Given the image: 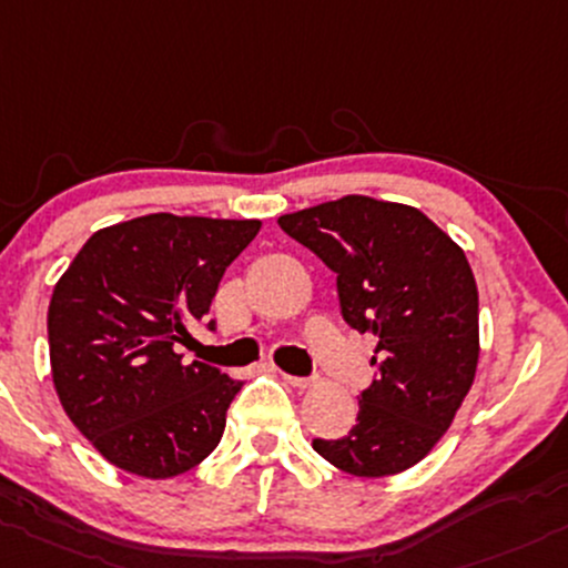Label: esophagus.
I'll list each match as a JSON object with an SVG mask.
<instances>
[{
	"mask_svg": "<svg viewBox=\"0 0 568 568\" xmlns=\"http://www.w3.org/2000/svg\"><path fill=\"white\" fill-rule=\"evenodd\" d=\"M280 375H283L291 386H296V389H307V386L315 384V378H300V375H288V373H280Z\"/></svg>",
	"mask_w": 568,
	"mask_h": 568,
	"instance_id": "obj_1",
	"label": "esophagus"
}]
</instances>
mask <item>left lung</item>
Wrapping results in <instances>:
<instances>
[{"instance_id":"left-lung-1","label":"left lung","mask_w":568,"mask_h":568,"mask_svg":"<svg viewBox=\"0 0 568 568\" xmlns=\"http://www.w3.org/2000/svg\"><path fill=\"white\" fill-rule=\"evenodd\" d=\"M280 229L337 274L351 329L375 337L356 425L313 449L345 474L392 476L429 455L479 362V291L463 250L427 214L345 195L283 214Z\"/></svg>"}]
</instances>
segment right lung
Masks as SVG:
<instances>
[{
	"instance_id": "obj_1",
	"label": "right lung",
	"mask_w": 568,
	"mask_h": 568,
	"mask_svg": "<svg viewBox=\"0 0 568 568\" xmlns=\"http://www.w3.org/2000/svg\"><path fill=\"white\" fill-rule=\"evenodd\" d=\"M258 220L146 214L87 239L48 304L59 403L111 465L171 479L214 452L242 381L176 343L204 321ZM214 329V321H209Z\"/></svg>"
}]
</instances>
